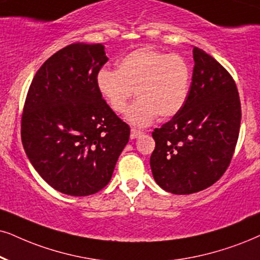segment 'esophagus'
<instances>
[{
    "label": "esophagus",
    "instance_id": "1",
    "mask_svg": "<svg viewBox=\"0 0 260 260\" xmlns=\"http://www.w3.org/2000/svg\"><path fill=\"white\" fill-rule=\"evenodd\" d=\"M143 134L144 132L140 129H136V128H132V129H131V138H132V139H136V138L143 136Z\"/></svg>",
    "mask_w": 260,
    "mask_h": 260
}]
</instances>
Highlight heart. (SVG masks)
Here are the masks:
<instances>
[{"mask_svg":"<svg viewBox=\"0 0 260 260\" xmlns=\"http://www.w3.org/2000/svg\"><path fill=\"white\" fill-rule=\"evenodd\" d=\"M96 86L115 113L126 110L136 90L138 100L127 110V120L146 126L157 116L169 120L182 110L189 93L190 68L180 55L143 47L127 54L117 70L98 72Z\"/></svg>","mask_w":260,"mask_h":260,"instance_id":"1","label":"heart"}]
</instances>
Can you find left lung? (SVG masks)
Masks as SVG:
<instances>
[{
  "instance_id": "left-lung-1",
  "label": "left lung",
  "mask_w": 260,
  "mask_h": 260,
  "mask_svg": "<svg viewBox=\"0 0 260 260\" xmlns=\"http://www.w3.org/2000/svg\"><path fill=\"white\" fill-rule=\"evenodd\" d=\"M193 58L186 104L152 132L154 181L174 194H192L221 179L234 154L241 122L238 87L229 72L199 48H193Z\"/></svg>"
}]
</instances>
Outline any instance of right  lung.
<instances>
[{
  "label": "right lung",
  "instance_id": "right-lung-1",
  "mask_svg": "<svg viewBox=\"0 0 260 260\" xmlns=\"http://www.w3.org/2000/svg\"><path fill=\"white\" fill-rule=\"evenodd\" d=\"M104 45L74 43L36 73L21 116V141L34 168L63 194L91 196L109 183L131 128L96 86Z\"/></svg>",
  "mask_w": 260,
  "mask_h": 260
}]
</instances>
